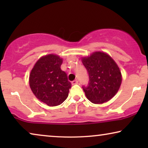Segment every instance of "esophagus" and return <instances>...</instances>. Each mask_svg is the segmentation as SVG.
<instances>
[{
  "instance_id": "34e87169",
  "label": "esophagus",
  "mask_w": 148,
  "mask_h": 148,
  "mask_svg": "<svg viewBox=\"0 0 148 148\" xmlns=\"http://www.w3.org/2000/svg\"><path fill=\"white\" fill-rule=\"evenodd\" d=\"M78 84V81L77 80H74V81H73V82H71V84L72 85H76V84Z\"/></svg>"
}]
</instances>
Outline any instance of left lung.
Wrapping results in <instances>:
<instances>
[{
  "label": "left lung",
  "instance_id": "1",
  "mask_svg": "<svg viewBox=\"0 0 148 148\" xmlns=\"http://www.w3.org/2000/svg\"><path fill=\"white\" fill-rule=\"evenodd\" d=\"M89 75V83L83 86L87 98L94 104L108 102L116 94L122 82L118 65L108 54L95 52L82 58Z\"/></svg>",
  "mask_w": 148,
  "mask_h": 148
}]
</instances>
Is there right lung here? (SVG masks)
<instances>
[{
    "label": "right lung",
    "instance_id": "obj_1",
    "mask_svg": "<svg viewBox=\"0 0 148 148\" xmlns=\"http://www.w3.org/2000/svg\"><path fill=\"white\" fill-rule=\"evenodd\" d=\"M62 59L48 54L36 62L29 75V86L41 102L50 106L60 105L68 97L71 84L67 75L60 69Z\"/></svg>",
    "mask_w": 148,
    "mask_h": 148
}]
</instances>
